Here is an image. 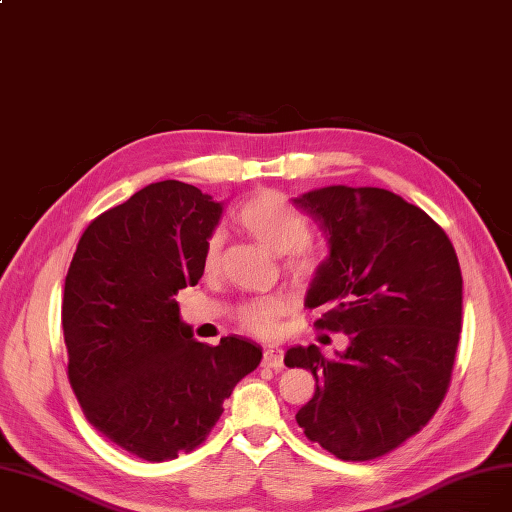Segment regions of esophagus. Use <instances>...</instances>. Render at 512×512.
<instances>
[{"label": "esophagus", "mask_w": 512, "mask_h": 512, "mask_svg": "<svg viewBox=\"0 0 512 512\" xmlns=\"http://www.w3.org/2000/svg\"><path fill=\"white\" fill-rule=\"evenodd\" d=\"M282 363H284V351L280 346H265L263 348V365L265 367L278 369V367H282Z\"/></svg>", "instance_id": "obj_1"}]
</instances>
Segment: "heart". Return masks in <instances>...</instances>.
I'll return each instance as SVG.
<instances>
[{"instance_id": "obj_1", "label": "heart", "mask_w": 512, "mask_h": 512, "mask_svg": "<svg viewBox=\"0 0 512 512\" xmlns=\"http://www.w3.org/2000/svg\"><path fill=\"white\" fill-rule=\"evenodd\" d=\"M236 222L255 236L261 245L278 255H286V270L297 278H311L319 267V255L309 245V222L305 215L292 207V203L276 193L263 191L242 203L236 211ZM222 238L213 234L207 240L203 267L213 272L220 263ZM282 311L278 299H255L242 305L236 313L240 326L257 336H272Z\"/></svg>"}]
</instances>
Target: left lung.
I'll use <instances>...</instances> for the list:
<instances>
[{"label":"left lung","mask_w":512,"mask_h":512,"mask_svg":"<svg viewBox=\"0 0 512 512\" xmlns=\"http://www.w3.org/2000/svg\"><path fill=\"white\" fill-rule=\"evenodd\" d=\"M294 203L330 245L305 307L326 309L317 328L348 336L338 359L315 344L286 353V367L315 378L297 423L342 461L378 459L415 436L444 400L463 319L459 259L423 209L386 188L338 184Z\"/></svg>","instance_id":"left-lung-1"}]
</instances>
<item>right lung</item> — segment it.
Segmentation results:
<instances>
[{
  "label": "right lung",
  "instance_id": "obj_1",
  "mask_svg": "<svg viewBox=\"0 0 512 512\" xmlns=\"http://www.w3.org/2000/svg\"><path fill=\"white\" fill-rule=\"evenodd\" d=\"M224 203L178 180L103 211L78 240L64 284L68 380L89 423L149 463L205 442L261 346H218L182 324L178 292L203 276Z\"/></svg>",
  "mask_w": 512,
  "mask_h": 512
}]
</instances>
